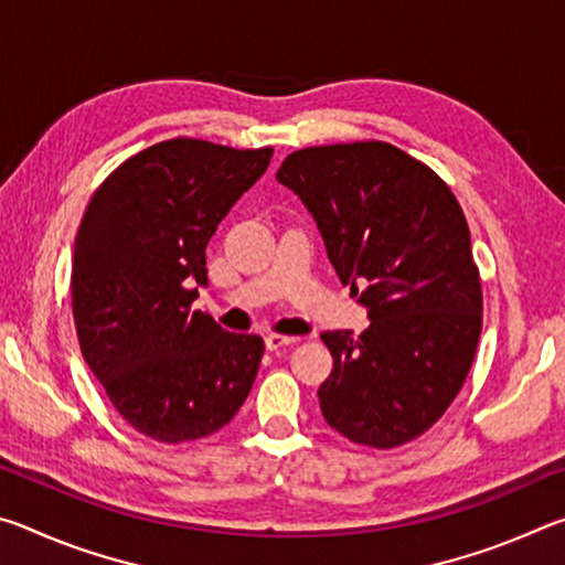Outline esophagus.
<instances>
[{
    "instance_id": "esophagus-1",
    "label": "esophagus",
    "mask_w": 565,
    "mask_h": 565,
    "mask_svg": "<svg viewBox=\"0 0 565 565\" xmlns=\"http://www.w3.org/2000/svg\"><path fill=\"white\" fill-rule=\"evenodd\" d=\"M296 341H299V339H296V337H284V333H269V337L264 339L266 349H269V351H279L284 347H294Z\"/></svg>"
}]
</instances>
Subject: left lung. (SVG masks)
<instances>
[{"mask_svg": "<svg viewBox=\"0 0 565 565\" xmlns=\"http://www.w3.org/2000/svg\"><path fill=\"white\" fill-rule=\"evenodd\" d=\"M317 222L369 329L321 333L333 369L321 414L353 444L394 448L458 396L481 337L483 296L466 216L441 179L386 141L309 147L276 171Z\"/></svg>", "mask_w": 565, "mask_h": 565, "instance_id": "8db88e82", "label": "left lung"}]
</instances>
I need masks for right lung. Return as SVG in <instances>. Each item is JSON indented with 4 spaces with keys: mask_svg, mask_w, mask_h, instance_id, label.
Listing matches in <instances>:
<instances>
[{
    "mask_svg": "<svg viewBox=\"0 0 565 565\" xmlns=\"http://www.w3.org/2000/svg\"><path fill=\"white\" fill-rule=\"evenodd\" d=\"M274 149L169 139L114 169L74 238L72 311L92 374L114 408L154 441L218 431L248 396L264 356L191 303L206 244Z\"/></svg>",
    "mask_w": 565,
    "mask_h": 565,
    "instance_id": "right-lung-1",
    "label": "right lung"
}]
</instances>
